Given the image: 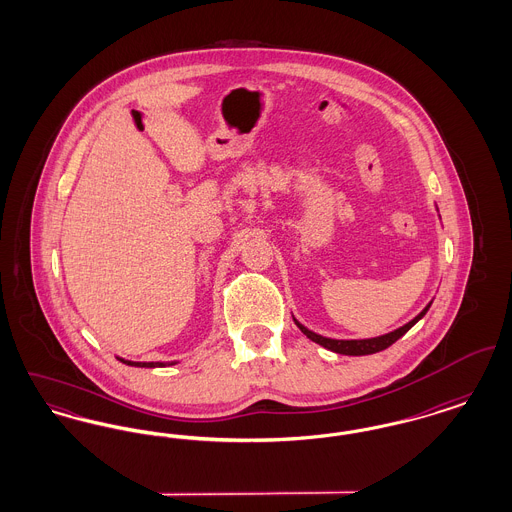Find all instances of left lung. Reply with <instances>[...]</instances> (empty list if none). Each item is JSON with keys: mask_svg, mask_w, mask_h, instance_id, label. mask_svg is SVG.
Masks as SVG:
<instances>
[{"mask_svg": "<svg viewBox=\"0 0 512 512\" xmlns=\"http://www.w3.org/2000/svg\"><path fill=\"white\" fill-rule=\"evenodd\" d=\"M430 309V305L418 315V317H414L411 322H407L405 326H401V328H397V330H393L390 334H386V336H380V338H370V340H330V338H324V336H318L315 332H311V330H307L303 324H299L295 318V324H297V328L309 338V340L315 341L318 345H322V347H326V349H330V351H334V353H340V355H372V353H378V351H384V349H388L391 343H395V341L399 340L403 334H407L411 328H413L414 324L420 320V318L426 315V311Z\"/></svg>", "mask_w": 512, "mask_h": 512, "instance_id": "obj_1", "label": "left lung"}]
</instances>
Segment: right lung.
<instances>
[{
    "label": "right lung",
    "mask_w": 512,
    "mask_h": 512,
    "mask_svg": "<svg viewBox=\"0 0 512 512\" xmlns=\"http://www.w3.org/2000/svg\"><path fill=\"white\" fill-rule=\"evenodd\" d=\"M122 363L124 365L128 366H144V368H155V366H169L174 365V363H134V361H124V359H121Z\"/></svg>",
    "instance_id": "1"
}]
</instances>
